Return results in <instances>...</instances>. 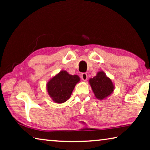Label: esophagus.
<instances>
[{"instance_id":"obj_1","label":"esophagus","mask_w":150,"mask_h":150,"mask_svg":"<svg viewBox=\"0 0 150 150\" xmlns=\"http://www.w3.org/2000/svg\"><path fill=\"white\" fill-rule=\"evenodd\" d=\"M81 79H82V80L83 81H86L87 80V73H82V74H81Z\"/></svg>"}]
</instances>
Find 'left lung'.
I'll return each mask as SVG.
<instances>
[{"label": "left lung", "mask_w": 150, "mask_h": 150, "mask_svg": "<svg viewBox=\"0 0 150 150\" xmlns=\"http://www.w3.org/2000/svg\"><path fill=\"white\" fill-rule=\"evenodd\" d=\"M88 83L97 99L104 100L112 94L115 90V85L106 73L100 71L96 76L91 78Z\"/></svg>", "instance_id": "left-lung-1"}]
</instances>
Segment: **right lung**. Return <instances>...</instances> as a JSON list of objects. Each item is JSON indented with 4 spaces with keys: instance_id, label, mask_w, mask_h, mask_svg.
Returning <instances> with one entry per match:
<instances>
[{
    "instance_id": "right-lung-1",
    "label": "right lung",
    "mask_w": 150,
    "mask_h": 150,
    "mask_svg": "<svg viewBox=\"0 0 150 150\" xmlns=\"http://www.w3.org/2000/svg\"><path fill=\"white\" fill-rule=\"evenodd\" d=\"M80 81L77 75H70L62 70L47 81L46 89L49 96L55 103H63L70 98L75 85Z\"/></svg>"
}]
</instances>
